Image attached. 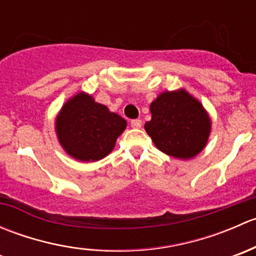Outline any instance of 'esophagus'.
<instances>
[{"instance_id":"obj_1","label":"esophagus","mask_w":256,"mask_h":256,"mask_svg":"<svg viewBox=\"0 0 256 256\" xmlns=\"http://www.w3.org/2000/svg\"><path fill=\"white\" fill-rule=\"evenodd\" d=\"M131 128H140L142 126V121L140 118H135V120H131Z\"/></svg>"}]
</instances>
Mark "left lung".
<instances>
[{
	"instance_id": "obj_1",
	"label": "left lung",
	"mask_w": 256,
	"mask_h": 256,
	"mask_svg": "<svg viewBox=\"0 0 256 256\" xmlns=\"http://www.w3.org/2000/svg\"><path fill=\"white\" fill-rule=\"evenodd\" d=\"M144 130L160 151L176 158H192L206 146L210 120L200 102L184 90L162 92L150 106Z\"/></svg>"
}]
</instances>
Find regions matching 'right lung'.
I'll return each mask as SVG.
<instances>
[{
    "label": "right lung",
    "mask_w": 256,
    "mask_h": 256,
    "mask_svg": "<svg viewBox=\"0 0 256 256\" xmlns=\"http://www.w3.org/2000/svg\"><path fill=\"white\" fill-rule=\"evenodd\" d=\"M62 146L82 162L108 156L126 128V120L98 104L90 95L78 94L63 106L56 122Z\"/></svg>",
    "instance_id": "add662e5"
}]
</instances>
